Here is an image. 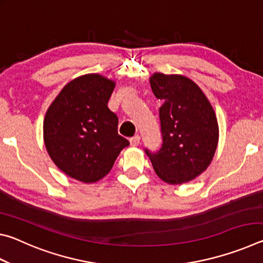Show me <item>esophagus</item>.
<instances>
[{
  "mask_svg": "<svg viewBox=\"0 0 263 263\" xmlns=\"http://www.w3.org/2000/svg\"><path fill=\"white\" fill-rule=\"evenodd\" d=\"M130 144H131V146H138L140 144V137L139 136H135V137H132L131 139H130Z\"/></svg>",
  "mask_w": 263,
  "mask_h": 263,
  "instance_id": "esophagus-1",
  "label": "esophagus"
}]
</instances>
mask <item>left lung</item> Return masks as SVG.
<instances>
[{
    "label": "left lung",
    "instance_id": "left-lung-1",
    "mask_svg": "<svg viewBox=\"0 0 263 263\" xmlns=\"http://www.w3.org/2000/svg\"><path fill=\"white\" fill-rule=\"evenodd\" d=\"M149 83L163 102L159 109L162 147L146 153L163 182L186 183L205 172L215 157L219 139L215 110L202 89L184 75L154 73Z\"/></svg>",
    "mask_w": 263,
    "mask_h": 263
}]
</instances>
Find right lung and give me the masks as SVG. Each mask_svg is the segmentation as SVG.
I'll return each instance as SVG.
<instances>
[{"label":"right lung","mask_w":263,"mask_h":263,"mask_svg":"<svg viewBox=\"0 0 263 263\" xmlns=\"http://www.w3.org/2000/svg\"><path fill=\"white\" fill-rule=\"evenodd\" d=\"M116 82L101 74L69 81L48 106L44 142L55 166L83 183H95L111 171L128 141L118 135V118L108 108Z\"/></svg>","instance_id":"obj_1"}]
</instances>
